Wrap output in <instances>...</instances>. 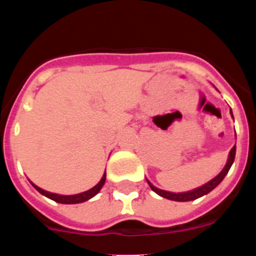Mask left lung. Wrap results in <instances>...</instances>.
Listing matches in <instances>:
<instances>
[{
	"label": "left lung",
	"mask_w": 256,
	"mask_h": 256,
	"mask_svg": "<svg viewBox=\"0 0 256 256\" xmlns=\"http://www.w3.org/2000/svg\"><path fill=\"white\" fill-rule=\"evenodd\" d=\"M230 114H232V110H230ZM232 116H233V114H232ZM234 158H236V146H234L233 148L230 150V152H229L228 162H226V167L223 168V171H222L218 176L214 177L213 180H209L208 183H206L204 186H202V187H200V188H196V190H190V192H183V193L167 192V190H158V188H156L154 186H152L148 180H147V182H148L150 187H151V190H154V192H156L157 194H160L161 197L167 198V200H176V202H188V200H197V198L202 197V196L207 194V193L210 192V190H213L214 188H216V186H218L219 183L224 180V177L226 176L228 171L230 170L232 164H233Z\"/></svg>",
	"instance_id": "8db88e82"
}]
</instances>
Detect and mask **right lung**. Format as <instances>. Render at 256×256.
Masks as SVG:
<instances>
[{"mask_svg": "<svg viewBox=\"0 0 256 256\" xmlns=\"http://www.w3.org/2000/svg\"><path fill=\"white\" fill-rule=\"evenodd\" d=\"M105 180H106V172H105L104 176H102V180H100V182L98 183V184L95 186V187H92V190H86V192H82V193H79V194H74V196L56 194V193L47 192V190H42V188L37 187V186L33 184V183H32V186L36 188V190H38V192L40 193V194L46 196V197H48L49 200H53L54 202L63 203V204H76V203L85 202V200H90V198L94 197L95 194H98V193H99V190H102V186H104Z\"/></svg>", "mask_w": 256, "mask_h": 256, "instance_id": "right-lung-1", "label": "right lung"}]
</instances>
